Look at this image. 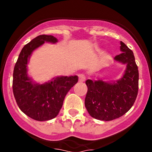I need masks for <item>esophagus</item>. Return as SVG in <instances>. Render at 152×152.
I'll return each instance as SVG.
<instances>
[{
  "label": "esophagus",
  "mask_w": 152,
  "mask_h": 152,
  "mask_svg": "<svg viewBox=\"0 0 152 152\" xmlns=\"http://www.w3.org/2000/svg\"><path fill=\"white\" fill-rule=\"evenodd\" d=\"M86 79V77L85 76L84 74H82V73H81V74H79V81L80 82H85Z\"/></svg>",
  "instance_id": "1"
}]
</instances>
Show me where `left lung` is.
<instances>
[{
    "label": "left lung",
    "instance_id": "obj_1",
    "mask_svg": "<svg viewBox=\"0 0 152 152\" xmlns=\"http://www.w3.org/2000/svg\"><path fill=\"white\" fill-rule=\"evenodd\" d=\"M121 51L114 59L126 65L124 74L115 82L87 79L85 104L90 116L113 121L124 115L134 104L138 92L139 73L134 53L121 41Z\"/></svg>",
    "mask_w": 152,
    "mask_h": 152
}]
</instances>
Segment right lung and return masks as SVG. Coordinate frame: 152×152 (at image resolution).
I'll return each mask as SVG.
<instances>
[{
  "mask_svg": "<svg viewBox=\"0 0 152 152\" xmlns=\"http://www.w3.org/2000/svg\"><path fill=\"white\" fill-rule=\"evenodd\" d=\"M56 43L51 35H39L23 48L15 65L12 88L21 111L34 120L44 121L59 114L65 96L78 82L77 76H56L43 84L33 82L28 76L27 65L32 52L45 42Z\"/></svg>",
  "mask_w": 152,
  "mask_h": 152,
  "instance_id": "add662e5",
  "label": "right lung"
}]
</instances>
